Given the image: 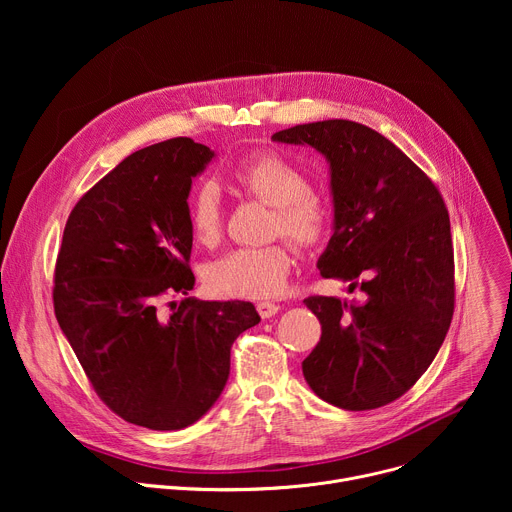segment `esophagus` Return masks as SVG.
Masks as SVG:
<instances>
[{
    "instance_id": "34e87169",
    "label": "esophagus",
    "mask_w": 512,
    "mask_h": 512,
    "mask_svg": "<svg viewBox=\"0 0 512 512\" xmlns=\"http://www.w3.org/2000/svg\"><path fill=\"white\" fill-rule=\"evenodd\" d=\"M257 312L261 318H271L279 312V306L275 302H257Z\"/></svg>"
}]
</instances>
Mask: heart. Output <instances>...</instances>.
<instances>
[{
    "label": "heart",
    "mask_w": 512,
    "mask_h": 512,
    "mask_svg": "<svg viewBox=\"0 0 512 512\" xmlns=\"http://www.w3.org/2000/svg\"><path fill=\"white\" fill-rule=\"evenodd\" d=\"M235 182L249 196L273 206L271 235L285 237L306 251L318 247L332 227V204L312 188L304 168L289 158L265 152L241 162ZM186 221L194 239L214 245L223 233L221 192L212 182L196 184L186 196ZM294 253L285 241L265 247H241L218 257L206 267V283L221 296L261 300L283 289Z\"/></svg>",
    "instance_id": "b5f03b06"
}]
</instances>
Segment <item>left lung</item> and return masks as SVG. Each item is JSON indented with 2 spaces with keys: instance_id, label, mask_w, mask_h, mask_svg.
<instances>
[{
  "instance_id": "8db88e82",
  "label": "left lung",
  "mask_w": 512,
  "mask_h": 512,
  "mask_svg": "<svg viewBox=\"0 0 512 512\" xmlns=\"http://www.w3.org/2000/svg\"><path fill=\"white\" fill-rule=\"evenodd\" d=\"M330 162L334 235L322 277L360 298L310 296L322 336L302 371L312 391L346 411L383 407L427 371L454 316V247L446 202L431 178L375 129L346 119L271 135Z\"/></svg>"
}]
</instances>
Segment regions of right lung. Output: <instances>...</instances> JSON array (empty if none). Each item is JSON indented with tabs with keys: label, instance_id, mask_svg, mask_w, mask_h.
<instances>
[{
	"label": "right lung",
	"instance_id": "add662e5",
	"mask_svg": "<svg viewBox=\"0 0 512 512\" xmlns=\"http://www.w3.org/2000/svg\"><path fill=\"white\" fill-rule=\"evenodd\" d=\"M214 152L190 137L148 145L72 208L54 267L56 320L99 399L121 419L172 431L223 393L231 346L259 324L251 302L168 296L194 287L186 196Z\"/></svg>",
	"mask_w": 512,
	"mask_h": 512
}]
</instances>
